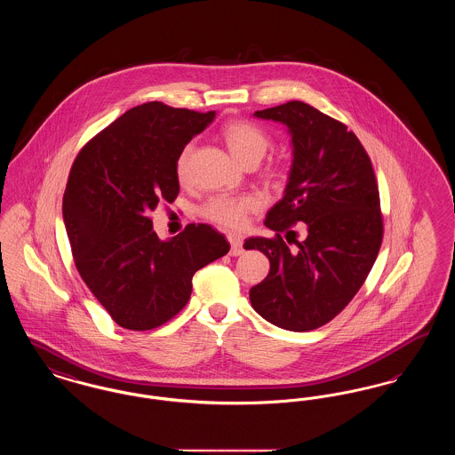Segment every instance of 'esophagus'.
<instances>
[{"mask_svg": "<svg viewBox=\"0 0 455 455\" xmlns=\"http://www.w3.org/2000/svg\"><path fill=\"white\" fill-rule=\"evenodd\" d=\"M228 242H230V256H240L243 252L242 238L235 237V235H228Z\"/></svg>", "mask_w": 455, "mask_h": 455, "instance_id": "34e87169", "label": "esophagus"}]
</instances>
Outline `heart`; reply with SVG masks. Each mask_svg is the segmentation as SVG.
I'll return each instance as SVG.
<instances>
[{"mask_svg": "<svg viewBox=\"0 0 455 455\" xmlns=\"http://www.w3.org/2000/svg\"><path fill=\"white\" fill-rule=\"evenodd\" d=\"M221 136L228 150L234 155V158L242 165H258L260 158L271 147L269 134L256 123L245 121V119L230 121L228 124H225L221 130ZM191 153H193V143H188L186 147L180 148V152L175 158V175L182 184L189 180ZM280 175L282 173L278 169L271 172V177H280ZM259 210L260 201L256 196L220 195L213 196L203 204L201 215L223 228L238 230L245 225L249 215L258 213Z\"/></svg>", "mask_w": 455, "mask_h": 455, "instance_id": "heart-1", "label": "heart"}]
</instances>
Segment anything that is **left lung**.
<instances>
[{"mask_svg": "<svg viewBox=\"0 0 455 455\" xmlns=\"http://www.w3.org/2000/svg\"><path fill=\"white\" fill-rule=\"evenodd\" d=\"M254 116L286 124L293 164L282 201L264 220L275 237L243 243L271 264L249 297L267 323L312 331L353 300L379 256L384 221L377 179L356 134L321 110L291 100Z\"/></svg>", "mask_w": 455, "mask_h": 455, "instance_id": "8db88e82", "label": "left lung"}]
</instances>
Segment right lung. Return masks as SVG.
I'll return each instance as SVG.
<instances>
[{
  "mask_svg": "<svg viewBox=\"0 0 455 455\" xmlns=\"http://www.w3.org/2000/svg\"><path fill=\"white\" fill-rule=\"evenodd\" d=\"M215 112L148 102L124 112L76 155L63 196L71 254L116 324L150 331L189 302L193 276L230 243L206 223L162 242L150 212L179 195L175 158Z\"/></svg>",
  "mask_w": 455,
  "mask_h": 455,
  "instance_id": "right-lung-1",
  "label": "right lung"
}]
</instances>
